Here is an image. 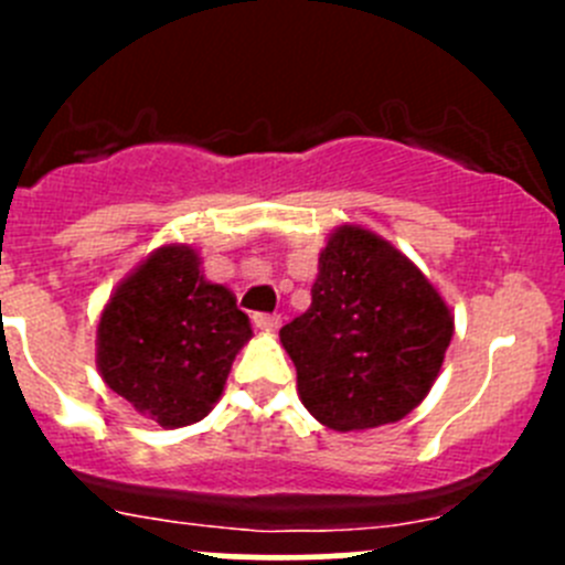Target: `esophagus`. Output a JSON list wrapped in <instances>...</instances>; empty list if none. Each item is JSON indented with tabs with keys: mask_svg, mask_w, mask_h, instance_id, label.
<instances>
[{
	"mask_svg": "<svg viewBox=\"0 0 565 565\" xmlns=\"http://www.w3.org/2000/svg\"><path fill=\"white\" fill-rule=\"evenodd\" d=\"M254 324L259 330H267V333H273V330L281 328V317H278V315H254Z\"/></svg>",
	"mask_w": 565,
	"mask_h": 565,
	"instance_id": "1",
	"label": "esophagus"
}]
</instances>
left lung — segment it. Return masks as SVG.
Wrapping results in <instances>:
<instances>
[{
    "label": "left lung",
    "instance_id": "8db88e82",
    "mask_svg": "<svg viewBox=\"0 0 565 565\" xmlns=\"http://www.w3.org/2000/svg\"><path fill=\"white\" fill-rule=\"evenodd\" d=\"M303 407L333 431L396 424L440 374L454 315L385 237L335 226L319 250L311 306L281 328Z\"/></svg>",
    "mask_w": 565,
    "mask_h": 565
}]
</instances>
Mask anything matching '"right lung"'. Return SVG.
Returning <instances> with one entry per match:
<instances>
[{"mask_svg": "<svg viewBox=\"0 0 565 565\" xmlns=\"http://www.w3.org/2000/svg\"><path fill=\"white\" fill-rule=\"evenodd\" d=\"M235 295L204 278L196 248L167 243L130 270L98 322V372L163 429L202 420L250 339Z\"/></svg>", "mask_w": 565, "mask_h": 565, "instance_id": "right-lung-1", "label": "right lung"}]
</instances>
